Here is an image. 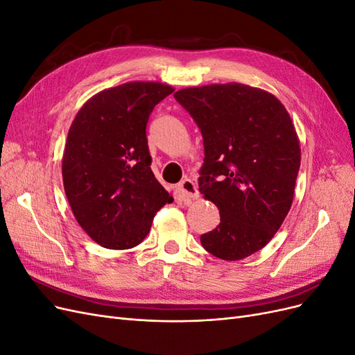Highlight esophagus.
<instances>
[{
  "label": "esophagus",
  "mask_w": 355,
  "mask_h": 355,
  "mask_svg": "<svg viewBox=\"0 0 355 355\" xmlns=\"http://www.w3.org/2000/svg\"><path fill=\"white\" fill-rule=\"evenodd\" d=\"M178 192L184 200H196L200 196L197 185L191 179H184L182 182H179Z\"/></svg>",
  "instance_id": "34e87169"
}]
</instances>
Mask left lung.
Returning a JSON list of instances; mask_svg holds the SVG:
<instances>
[{"instance_id": "left-lung-1", "label": "left lung", "mask_w": 355, "mask_h": 355, "mask_svg": "<svg viewBox=\"0 0 355 355\" xmlns=\"http://www.w3.org/2000/svg\"><path fill=\"white\" fill-rule=\"evenodd\" d=\"M175 98L201 130L198 185L220 214L201 244L219 259H244L272 240L292 207L300 167L295 124L272 93L241 83L187 87Z\"/></svg>"}]
</instances>
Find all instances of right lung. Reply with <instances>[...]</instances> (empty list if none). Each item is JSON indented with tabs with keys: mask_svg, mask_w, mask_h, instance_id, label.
Instances as JSON below:
<instances>
[{
	"mask_svg": "<svg viewBox=\"0 0 355 355\" xmlns=\"http://www.w3.org/2000/svg\"><path fill=\"white\" fill-rule=\"evenodd\" d=\"M175 89L130 81L85 102L69 127L62 157L63 188L85 234L105 249L141 244L154 214L173 201L151 170L146 124Z\"/></svg>",
	"mask_w": 355,
	"mask_h": 355,
	"instance_id": "obj_1",
	"label": "right lung"
}]
</instances>
